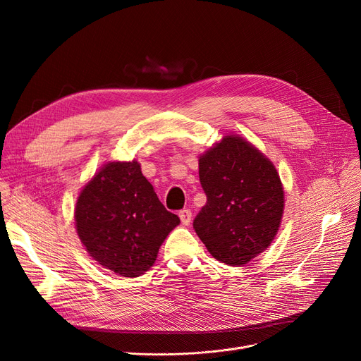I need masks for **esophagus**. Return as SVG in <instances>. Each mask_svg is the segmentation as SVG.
Returning a JSON list of instances; mask_svg holds the SVG:
<instances>
[{"instance_id":"obj_1","label":"esophagus","mask_w":361,"mask_h":361,"mask_svg":"<svg viewBox=\"0 0 361 361\" xmlns=\"http://www.w3.org/2000/svg\"><path fill=\"white\" fill-rule=\"evenodd\" d=\"M178 216L181 219L183 225H190L192 222V211L190 209H183L178 212Z\"/></svg>"}]
</instances>
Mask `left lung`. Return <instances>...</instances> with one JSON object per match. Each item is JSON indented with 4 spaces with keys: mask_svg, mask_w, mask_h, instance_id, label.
Here are the masks:
<instances>
[{
    "mask_svg": "<svg viewBox=\"0 0 361 361\" xmlns=\"http://www.w3.org/2000/svg\"><path fill=\"white\" fill-rule=\"evenodd\" d=\"M207 202L195 218L199 238L216 260L244 267L267 250L283 215V187L272 161L249 140L224 136L199 157Z\"/></svg>",
    "mask_w": 361,
    "mask_h": 361,
    "instance_id": "8db88e82",
    "label": "left lung"
}]
</instances>
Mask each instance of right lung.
Segmentation results:
<instances>
[{"label": "right lung", "mask_w": 361, "mask_h": 361, "mask_svg": "<svg viewBox=\"0 0 361 361\" xmlns=\"http://www.w3.org/2000/svg\"><path fill=\"white\" fill-rule=\"evenodd\" d=\"M75 231L89 256L126 278L149 271L161 244L180 224L159 202L135 161H109L79 193Z\"/></svg>", "instance_id": "obj_1"}]
</instances>
